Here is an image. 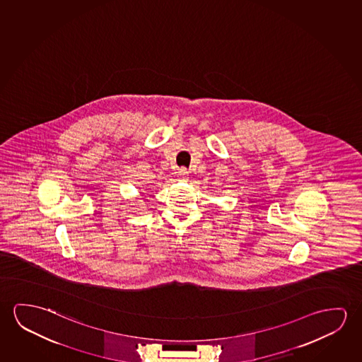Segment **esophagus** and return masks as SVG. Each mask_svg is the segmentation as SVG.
I'll list each match as a JSON object with an SVG mask.
<instances>
[{"mask_svg":"<svg viewBox=\"0 0 362 362\" xmlns=\"http://www.w3.org/2000/svg\"><path fill=\"white\" fill-rule=\"evenodd\" d=\"M178 174L180 178H187V177H188V170H187L185 168H180V169H179Z\"/></svg>","mask_w":362,"mask_h":362,"instance_id":"obj_1","label":"esophagus"}]
</instances>
